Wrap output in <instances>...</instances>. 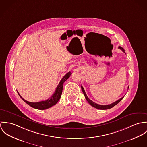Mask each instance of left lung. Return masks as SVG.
Wrapping results in <instances>:
<instances>
[{"instance_id": "1", "label": "left lung", "mask_w": 147, "mask_h": 147, "mask_svg": "<svg viewBox=\"0 0 147 147\" xmlns=\"http://www.w3.org/2000/svg\"><path fill=\"white\" fill-rule=\"evenodd\" d=\"M118 49H121L123 52H125V50H124V49H123L122 47H121L119 46V47H118ZM81 88L82 90V92H83V94H84V96H85L86 99L87 101H88V102L92 107H94V108H96V109H98L105 110V109H108L112 108H113L114 106H115V105H117L118 102H119L121 101V100H122V98H123V97H122V98H119V100H118L117 101L114 102L113 103H112V104H111L104 105H99V104H96V103L93 102L92 100H91L89 98L87 97V95H86V92H85V91H84L83 87L82 86ZM128 89H129V87H128Z\"/></svg>"}]
</instances>
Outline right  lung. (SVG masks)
<instances>
[{
	"label": "right lung",
	"instance_id": "right-lung-1",
	"mask_svg": "<svg viewBox=\"0 0 147 147\" xmlns=\"http://www.w3.org/2000/svg\"><path fill=\"white\" fill-rule=\"evenodd\" d=\"M71 74V73L70 71L68 72L67 74H66V75L64 76V77L61 79V80L60 82L59 85L57 86L56 89L54 94H53V95L46 100L36 102H29V101L25 100V99H24L23 98H22L21 96L19 94L18 91H17V93H18V95L20 96V98H21L26 104H28L29 105H30V107H33L34 108L39 109V110H45V109H48L49 108H51V107L55 105V104H56L57 102L59 101V100L61 98V95L62 94L63 84H64V82H65L70 77Z\"/></svg>",
	"mask_w": 147,
	"mask_h": 147
}]
</instances>
